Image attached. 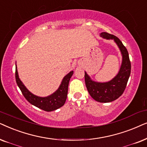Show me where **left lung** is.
Masks as SVG:
<instances>
[{"instance_id":"1","label":"left lung","mask_w":147,"mask_h":147,"mask_svg":"<svg viewBox=\"0 0 147 147\" xmlns=\"http://www.w3.org/2000/svg\"><path fill=\"white\" fill-rule=\"evenodd\" d=\"M101 37L116 42L122 54V63L118 74L111 81L107 83H97L91 81L85 72V81L87 91L95 101L101 103L111 102L120 97L126 89L131 72V63L128 52L120 39L112 34L102 32Z\"/></svg>"}]
</instances>
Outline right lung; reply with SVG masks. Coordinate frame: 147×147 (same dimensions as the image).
Returning a JSON list of instances; mask_svg holds the SVG:
<instances>
[{
	"label": "right lung",
	"instance_id": "right-lung-1",
	"mask_svg": "<svg viewBox=\"0 0 147 147\" xmlns=\"http://www.w3.org/2000/svg\"><path fill=\"white\" fill-rule=\"evenodd\" d=\"M72 74H73V71H71L64 77L61 85L55 93L48 97H40L34 95L26 89V87L19 79L17 67L15 68V79L23 96L31 104L46 111L56 110L63 106L67 97L68 83H69Z\"/></svg>",
	"mask_w": 147,
	"mask_h": 147
}]
</instances>
